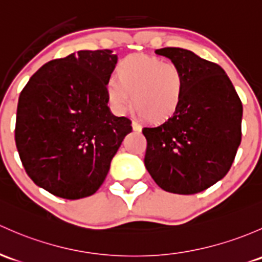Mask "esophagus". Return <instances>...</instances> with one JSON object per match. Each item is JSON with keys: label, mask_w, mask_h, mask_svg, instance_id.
I'll return each instance as SVG.
<instances>
[{"label": "esophagus", "mask_w": 262, "mask_h": 262, "mask_svg": "<svg viewBox=\"0 0 262 262\" xmlns=\"http://www.w3.org/2000/svg\"><path fill=\"white\" fill-rule=\"evenodd\" d=\"M132 126H133V130L134 132H140V130H142V125H140L139 123L133 122V123H132Z\"/></svg>", "instance_id": "1"}]
</instances>
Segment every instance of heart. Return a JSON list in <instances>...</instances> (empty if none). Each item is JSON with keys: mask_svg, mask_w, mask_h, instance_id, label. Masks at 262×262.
I'll return each instance as SVG.
<instances>
[{"mask_svg": "<svg viewBox=\"0 0 262 262\" xmlns=\"http://www.w3.org/2000/svg\"><path fill=\"white\" fill-rule=\"evenodd\" d=\"M117 78L106 82V100L117 114L134 106L150 122L172 117L183 98L184 81L178 66L150 55L123 57L117 65Z\"/></svg>", "mask_w": 262, "mask_h": 262, "instance_id": "1", "label": "heart"}]
</instances>
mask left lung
I'll use <instances>...</instances> for the list:
<instances>
[{
    "label": "left lung",
    "instance_id": "1",
    "mask_svg": "<svg viewBox=\"0 0 262 262\" xmlns=\"http://www.w3.org/2000/svg\"><path fill=\"white\" fill-rule=\"evenodd\" d=\"M183 75L180 108L158 125L143 128L144 164L164 191L193 194L225 177L241 143L242 103L220 65L181 48L156 50Z\"/></svg>",
    "mask_w": 262,
    "mask_h": 262
}]
</instances>
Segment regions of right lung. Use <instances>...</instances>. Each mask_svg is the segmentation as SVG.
<instances>
[{
	"label": "right lung",
	"instance_id": "right-lung-1",
	"mask_svg": "<svg viewBox=\"0 0 262 262\" xmlns=\"http://www.w3.org/2000/svg\"><path fill=\"white\" fill-rule=\"evenodd\" d=\"M112 50H80L41 66L21 92L15 140L26 173L66 200L92 196L132 132L108 106L105 85L117 65Z\"/></svg>",
	"mask_w": 262,
	"mask_h": 262
}]
</instances>
